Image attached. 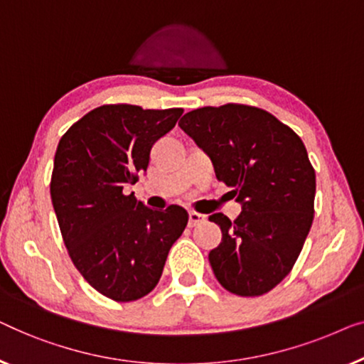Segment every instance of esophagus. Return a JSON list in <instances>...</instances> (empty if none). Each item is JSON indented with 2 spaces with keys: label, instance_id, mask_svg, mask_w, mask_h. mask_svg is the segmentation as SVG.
I'll return each instance as SVG.
<instances>
[{
  "label": "esophagus",
  "instance_id": "1",
  "mask_svg": "<svg viewBox=\"0 0 364 364\" xmlns=\"http://www.w3.org/2000/svg\"><path fill=\"white\" fill-rule=\"evenodd\" d=\"M204 219H206V216H204V214H199V213L191 211V213L188 214V226H189V228L198 226V224L204 223Z\"/></svg>",
  "mask_w": 364,
  "mask_h": 364
}]
</instances>
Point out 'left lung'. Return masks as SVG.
<instances>
[{
	"label": "left lung",
	"instance_id": "8db88e82",
	"mask_svg": "<svg viewBox=\"0 0 364 364\" xmlns=\"http://www.w3.org/2000/svg\"><path fill=\"white\" fill-rule=\"evenodd\" d=\"M178 125L242 206L234 221L209 216L223 232L209 252L214 275L231 294H267L289 275L314 221L315 170L304 141L272 114L242 104L191 110Z\"/></svg>",
	"mask_w": 364,
	"mask_h": 364
}]
</instances>
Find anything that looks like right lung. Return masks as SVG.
<instances>
[{
    "instance_id": "obj_1",
    "label": "right lung",
    "mask_w": 364,
    "mask_h": 364,
    "mask_svg": "<svg viewBox=\"0 0 364 364\" xmlns=\"http://www.w3.org/2000/svg\"><path fill=\"white\" fill-rule=\"evenodd\" d=\"M181 114L129 104L97 107L64 133L55 150L50 199L64 244L82 277L115 301L138 300L155 289L188 224L181 206L156 211L124 193L146 171L151 146Z\"/></svg>"
}]
</instances>
